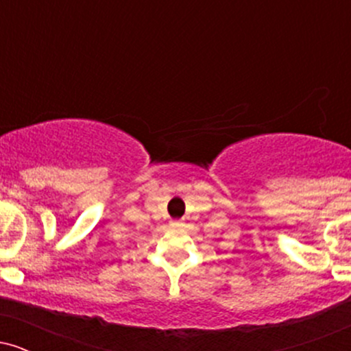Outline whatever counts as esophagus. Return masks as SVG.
I'll return each mask as SVG.
<instances>
[{
    "label": "esophagus",
    "instance_id": "1",
    "mask_svg": "<svg viewBox=\"0 0 351 351\" xmlns=\"http://www.w3.org/2000/svg\"><path fill=\"white\" fill-rule=\"evenodd\" d=\"M171 228H180L181 226V221H171Z\"/></svg>",
    "mask_w": 351,
    "mask_h": 351
}]
</instances>
